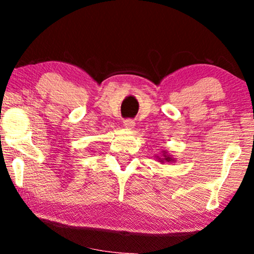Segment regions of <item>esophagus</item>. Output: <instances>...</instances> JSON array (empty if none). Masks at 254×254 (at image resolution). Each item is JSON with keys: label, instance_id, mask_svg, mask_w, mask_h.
Instances as JSON below:
<instances>
[{"label": "esophagus", "instance_id": "obj_1", "mask_svg": "<svg viewBox=\"0 0 254 254\" xmlns=\"http://www.w3.org/2000/svg\"><path fill=\"white\" fill-rule=\"evenodd\" d=\"M123 127L127 130H132L133 127H135V122H133L132 119H127V121H124Z\"/></svg>", "mask_w": 254, "mask_h": 254}]
</instances>
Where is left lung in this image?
<instances>
[{
    "label": "left lung",
    "mask_w": 254,
    "mask_h": 254,
    "mask_svg": "<svg viewBox=\"0 0 254 254\" xmlns=\"http://www.w3.org/2000/svg\"><path fill=\"white\" fill-rule=\"evenodd\" d=\"M156 159H157V161L161 162V164H164V162H176V159H174L171 154H168L167 150L162 151V155L156 156Z\"/></svg>",
    "instance_id": "1"
}]
</instances>
